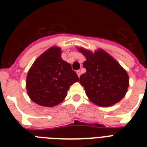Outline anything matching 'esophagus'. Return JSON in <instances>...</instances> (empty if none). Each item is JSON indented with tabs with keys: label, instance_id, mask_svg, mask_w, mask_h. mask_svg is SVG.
Returning a JSON list of instances; mask_svg holds the SVG:
<instances>
[{
	"label": "esophagus",
	"instance_id": "1",
	"mask_svg": "<svg viewBox=\"0 0 147 147\" xmlns=\"http://www.w3.org/2000/svg\"><path fill=\"white\" fill-rule=\"evenodd\" d=\"M76 73H77V75H78V77H80V76H81V71H80V70H78V71H76Z\"/></svg>",
	"mask_w": 147,
	"mask_h": 147
}]
</instances>
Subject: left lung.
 I'll return each mask as SVG.
<instances>
[{"label":"left lung","instance_id":"8db88e82","mask_svg":"<svg viewBox=\"0 0 147 147\" xmlns=\"http://www.w3.org/2000/svg\"><path fill=\"white\" fill-rule=\"evenodd\" d=\"M78 50L86 57L83 63L86 72L80 76L79 82L89 100L100 107L119 102L125 96L129 86L125 69L103 49L94 53L83 48Z\"/></svg>","mask_w":147,"mask_h":147}]
</instances>
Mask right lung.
<instances>
[{
  "instance_id": "1",
  "label": "right lung",
  "mask_w": 147,
  "mask_h": 147,
  "mask_svg": "<svg viewBox=\"0 0 147 147\" xmlns=\"http://www.w3.org/2000/svg\"><path fill=\"white\" fill-rule=\"evenodd\" d=\"M59 47H53L33 62L26 76V87L33 102L54 107L64 100L69 87L79 81L71 65L61 58Z\"/></svg>"
}]
</instances>
